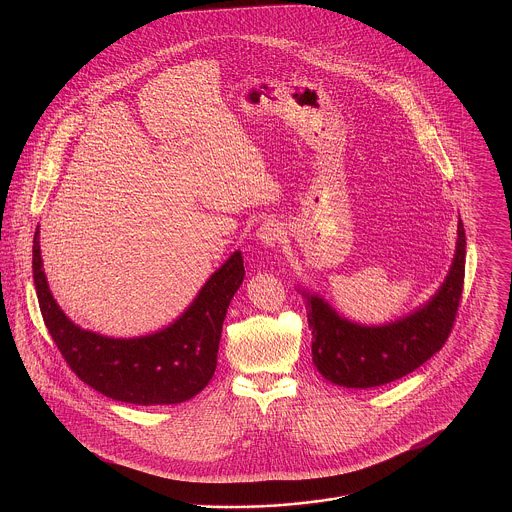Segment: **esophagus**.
I'll list each match as a JSON object with an SVG mask.
<instances>
[{
  "label": "esophagus",
  "mask_w": 512,
  "mask_h": 512,
  "mask_svg": "<svg viewBox=\"0 0 512 512\" xmlns=\"http://www.w3.org/2000/svg\"><path fill=\"white\" fill-rule=\"evenodd\" d=\"M255 236H257V240H259L261 244L267 245V247H276V244H278L280 238H282V226H280L278 220L265 219L263 220V224L257 228Z\"/></svg>",
  "instance_id": "esophagus-1"
}]
</instances>
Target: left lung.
I'll use <instances>...</instances> for the list:
<instances>
[{"instance_id":"1","label":"left lung","mask_w":512,"mask_h":512,"mask_svg":"<svg viewBox=\"0 0 512 512\" xmlns=\"http://www.w3.org/2000/svg\"><path fill=\"white\" fill-rule=\"evenodd\" d=\"M457 234V253L445 282L409 317L386 326H361L338 317L318 295H305L313 328V363L328 382L357 390L384 386L424 365L445 345L463 297V220Z\"/></svg>"}]
</instances>
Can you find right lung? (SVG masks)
I'll use <instances>...</instances> for the list:
<instances>
[{"instance_id": "obj_1", "label": "right lung", "mask_w": 512, "mask_h": 512, "mask_svg": "<svg viewBox=\"0 0 512 512\" xmlns=\"http://www.w3.org/2000/svg\"><path fill=\"white\" fill-rule=\"evenodd\" d=\"M40 230L34 232L32 272L46 328L74 374L90 388L132 405H176L203 390L217 368L228 305L244 282L236 251L207 280L188 311L169 328L134 340L105 338L76 326L55 303L42 270Z\"/></svg>"}]
</instances>
